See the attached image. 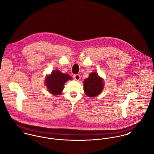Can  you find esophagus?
Segmentation results:
<instances>
[{
  "instance_id": "1",
  "label": "esophagus",
  "mask_w": 154,
  "mask_h": 154,
  "mask_svg": "<svg viewBox=\"0 0 154 154\" xmlns=\"http://www.w3.org/2000/svg\"><path fill=\"white\" fill-rule=\"evenodd\" d=\"M74 79H75V80H77V81L80 80V78H81V77H80V75L79 74H75V75H74Z\"/></svg>"
}]
</instances>
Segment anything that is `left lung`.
Returning a JSON list of instances; mask_svg holds the SVG:
<instances>
[{"instance_id": "left-lung-1", "label": "left lung", "mask_w": 154, "mask_h": 154, "mask_svg": "<svg viewBox=\"0 0 154 154\" xmlns=\"http://www.w3.org/2000/svg\"><path fill=\"white\" fill-rule=\"evenodd\" d=\"M84 91L88 97H96L103 91V80L100 77L97 72H93L84 82Z\"/></svg>"}]
</instances>
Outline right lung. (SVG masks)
<instances>
[{
    "instance_id": "1",
    "label": "right lung",
    "mask_w": 154,
    "mask_h": 154,
    "mask_svg": "<svg viewBox=\"0 0 154 154\" xmlns=\"http://www.w3.org/2000/svg\"><path fill=\"white\" fill-rule=\"evenodd\" d=\"M71 79L68 74H63L58 69L54 70L50 75L46 76L45 85L48 88V91L56 96L61 93L65 82Z\"/></svg>"
}]
</instances>
